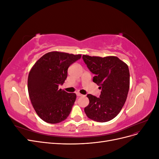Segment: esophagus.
Wrapping results in <instances>:
<instances>
[{
  "label": "esophagus",
  "instance_id": "obj_1",
  "mask_svg": "<svg viewBox=\"0 0 159 159\" xmlns=\"http://www.w3.org/2000/svg\"><path fill=\"white\" fill-rule=\"evenodd\" d=\"M76 95H77V96H78V97H80V96H82V94H81L80 92H76Z\"/></svg>",
  "mask_w": 159,
  "mask_h": 159
}]
</instances>
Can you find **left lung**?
Returning <instances> with one entry per match:
<instances>
[{"mask_svg": "<svg viewBox=\"0 0 159 159\" xmlns=\"http://www.w3.org/2000/svg\"><path fill=\"white\" fill-rule=\"evenodd\" d=\"M82 57L95 74L93 81L102 89L99 98L87 95L89 103L84 111L95 121H109L119 113L126 102L130 85L128 66L116 56L83 55Z\"/></svg>", "mask_w": 159, "mask_h": 159, "instance_id": "obj_1", "label": "left lung"}]
</instances>
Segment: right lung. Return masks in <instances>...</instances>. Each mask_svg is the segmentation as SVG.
I'll use <instances>...</instances> for the list:
<instances>
[{
	"instance_id": "add662e5",
	"label": "right lung",
	"mask_w": 159,
	"mask_h": 159,
	"mask_svg": "<svg viewBox=\"0 0 159 159\" xmlns=\"http://www.w3.org/2000/svg\"><path fill=\"white\" fill-rule=\"evenodd\" d=\"M81 54L50 52L42 56L31 68L28 91L37 115L46 123H60L68 117L76 99L74 93L59 89L68 76V69Z\"/></svg>"
}]
</instances>
